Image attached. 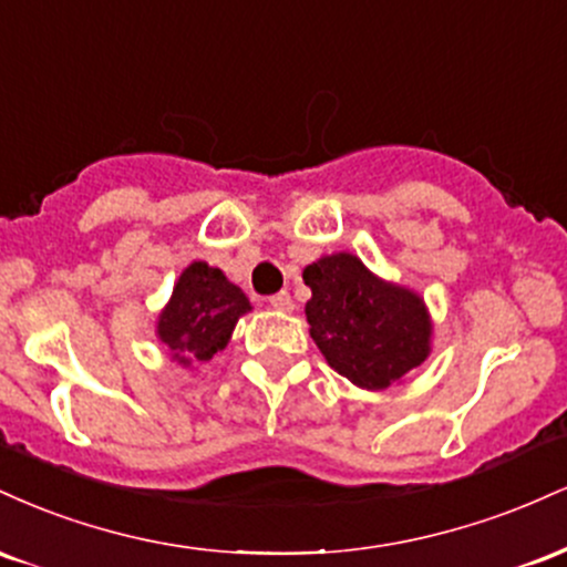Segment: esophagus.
<instances>
[{"instance_id": "obj_1", "label": "esophagus", "mask_w": 567, "mask_h": 567, "mask_svg": "<svg viewBox=\"0 0 567 567\" xmlns=\"http://www.w3.org/2000/svg\"><path fill=\"white\" fill-rule=\"evenodd\" d=\"M269 306L271 309H277V311H285V315H290L292 311V298H290V292H277V296H271L269 298Z\"/></svg>"}]
</instances>
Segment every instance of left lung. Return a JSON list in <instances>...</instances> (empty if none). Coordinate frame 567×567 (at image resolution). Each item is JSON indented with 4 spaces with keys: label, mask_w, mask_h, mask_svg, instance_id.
Returning a JSON list of instances; mask_svg holds the SVG:
<instances>
[{
    "label": "left lung",
    "mask_w": 567,
    "mask_h": 567,
    "mask_svg": "<svg viewBox=\"0 0 567 567\" xmlns=\"http://www.w3.org/2000/svg\"><path fill=\"white\" fill-rule=\"evenodd\" d=\"M306 322L328 365L368 392L402 383L432 354L434 322L424 296L370 271L354 252L303 269Z\"/></svg>",
    "instance_id": "obj_1"
}]
</instances>
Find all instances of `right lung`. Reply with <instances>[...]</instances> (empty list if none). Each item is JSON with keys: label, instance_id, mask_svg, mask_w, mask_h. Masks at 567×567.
I'll return each instance as SVG.
<instances>
[{"label": "right lung", "instance_id": "add662e5", "mask_svg": "<svg viewBox=\"0 0 567 567\" xmlns=\"http://www.w3.org/2000/svg\"><path fill=\"white\" fill-rule=\"evenodd\" d=\"M252 311L243 288L207 261H192L175 279L157 317V338L181 368L210 362L231 341L239 317Z\"/></svg>", "mask_w": 567, "mask_h": 567}]
</instances>
